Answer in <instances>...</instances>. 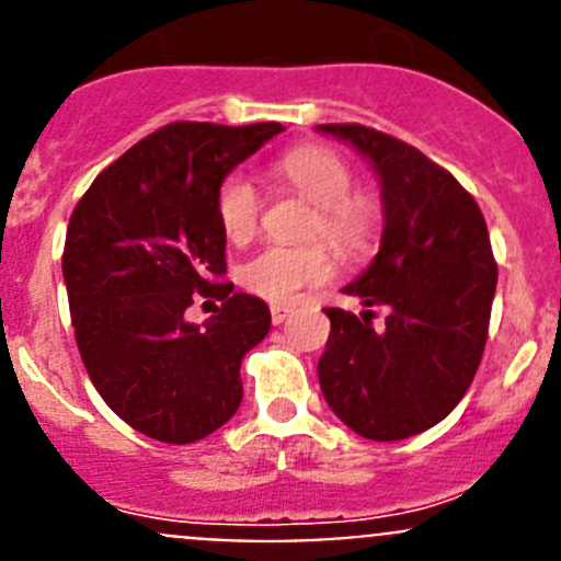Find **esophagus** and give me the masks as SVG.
<instances>
[{"instance_id":"obj_1","label":"esophagus","mask_w":561,"mask_h":561,"mask_svg":"<svg viewBox=\"0 0 561 561\" xmlns=\"http://www.w3.org/2000/svg\"><path fill=\"white\" fill-rule=\"evenodd\" d=\"M290 307H279V304H276V307H271V320H274V325H282V322L290 317Z\"/></svg>"}]
</instances>
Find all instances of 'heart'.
Listing matches in <instances>:
<instances>
[{
    "label": "heart",
    "mask_w": 561,
    "mask_h": 561,
    "mask_svg": "<svg viewBox=\"0 0 561 561\" xmlns=\"http://www.w3.org/2000/svg\"><path fill=\"white\" fill-rule=\"evenodd\" d=\"M274 175L314 206L307 239H325L339 252H364L380 228V203L353 190V168L325 146H298L274 162ZM214 211L230 244H247L260 228L263 201L244 173L225 175L217 186ZM333 274L331 254L322 244L265 247L239 265V285L271 304H287L309 285Z\"/></svg>",
    "instance_id": "heart-1"
}]
</instances>
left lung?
Listing matches in <instances>:
<instances>
[{
  "mask_svg": "<svg viewBox=\"0 0 561 561\" xmlns=\"http://www.w3.org/2000/svg\"><path fill=\"white\" fill-rule=\"evenodd\" d=\"M317 129L353 146L380 179V252L344 293L388 307L382 331L371 309H325L322 396L360 437L407 439L450 415L483 358L496 290L489 228L474 197L415 146L364 124Z\"/></svg>",
  "mask_w": 561,
  "mask_h": 561,
  "instance_id": "left-lung-1",
  "label": "left lung"
}]
</instances>
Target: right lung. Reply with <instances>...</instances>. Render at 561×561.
Wrapping results in <instances>:
<instances>
[{
	"label": "right lung",
	"instance_id": "right-lung-1",
	"mask_svg": "<svg viewBox=\"0 0 561 561\" xmlns=\"http://www.w3.org/2000/svg\"><path fill=\"white\" fill-rule=\"evenodd\" d=\"M279 122H173L107 165L67 225L61 274L89 380L135 432L168 445L208 437L241 404V360L265 339V301L228 271L214 197ZM197 295L222 300L186 323Z\"/></svg>",
	"mask_w": 561,
	"mask_h": 561
}]
</instances>
